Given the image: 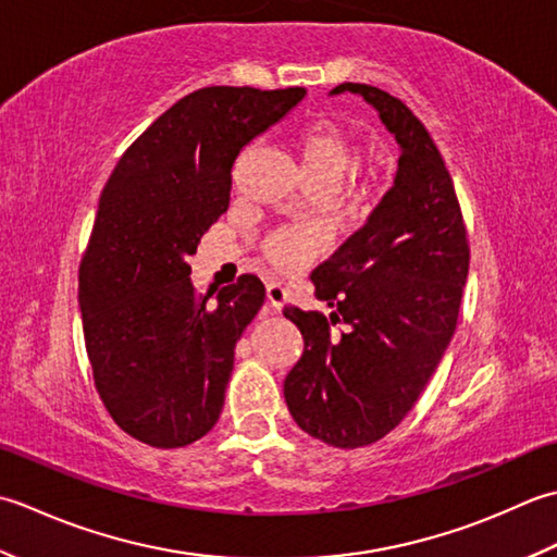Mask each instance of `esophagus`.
I'll return each instance as SVG.
<instances>
[{"instance_id":"esophagus-1","label":"esophagus","mask_w":557,"mask_h":557,"mask_svg":"<svg viewBox=\"0 0 557 557\" xmlns=\"http://www.w3.org/2000/svg\"><path fill=\"white\" fill-rule=\"evenodd\" d=\"M283 302H286V288L281 283H267V308L269 312H281Z\"/></svg>"}]
</instances>
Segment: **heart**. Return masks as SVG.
I'll use <instances>...</instances> for the list:
<instances>
[{
	"mask_svg": "<svg viewBox=\"0 0 557 557\" xmlns=\"http://www.w3.org/2000/svg\"><path fill=\"white\" fill-rule=\"evenodd\" d=\"M293 144L300 156L302 173L308 175L310 183L334 187L346 170L354 165L356 144L344 124L332 117H317L302 124ZM322 249V231L308 228V225H286V228H278L267 237L262 252L271 267H276L283 274H293L320 255Z\"/></svg>",
	"mask_w": 557,
	"mask_h": 557,
	"instance_id": "1",
	"label": "heart"
}]
</instances>
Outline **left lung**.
Wrapping results in <instances>:
<instances>
[{
	"label": "left lung",
	"mask_w": 557,
	"mask_h": 557,
	"mask_svg": "<svg viewBox=\"0 0 557 557\" xmlns=\"http://www.w3.org/2000/svg\"><path fill=\"white\" fill-rule=\"evenodd\" d=\"M380 112L401 146L394 187L368 223L312 271L332 314L286 305L302 356L283 382L288 411L338 449L372 445L399 425L433 377L459 320L469 237L433 136L404 100L368 84H338ZM336 321L347 332L334 335Z\"/></svg>",
	"instance_id": "8db88e82"
}]
</instances>
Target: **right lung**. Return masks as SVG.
<instances>
[{"label": "right lung", "mask_w": 557, "mask_h": 557, "mask_svg": "<svg viewBox=\"0 0 557 557\" xmlns=\"http://www.w3.org/2000/svg\"><path fill=\"white\" fill-rule=\"evenodd\" d=\"M302 96L199 88L122 153L100 195L78 267L86 354L112 421L144 445L187 447L219 421L264 283L243 274L211 302L189 283L187 259L228 211L237 153Z\"/></svg>", "instance_id": "right-lung-1"}]
</instances>
